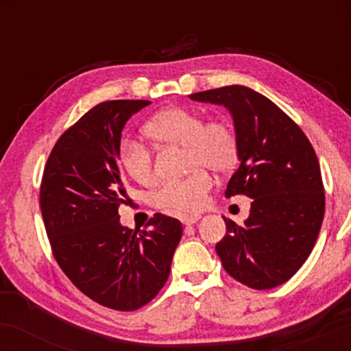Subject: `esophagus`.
Returning <instances> with one entry per match:
<instances>
[{
	"instance_id": "34e87169",
	"label": "esophagus",
	"mask_w": 351,
	"mask_h": 351,
	"mask_svg": "<svg viewBox=\"0 0 351 351\" xmlns=\"http://www.w3.org/2000/svg\"><path fill=\"white\" fill-rule=\"evenodd\" d=\"M199 219H201V216H198V215H195V216H183V217H181V223H183L184 226H191V224L198 223Z\"/></svg>"
}]
</instances>
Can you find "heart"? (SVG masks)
Here are the masks:
<instances>
[{
  "mask_svg": "<svg viewBox=\"0 0 351 351\" xmlns=\"http://www.w3.org/2000/svg\"><path fill=\"white\" fill-rule=\"evenodd\" d=\"M148 135L160 143L184 147L186 178L165 181L152 193V204L176 215H188L203 208L213 178L206 168L219 175L234 170L239 160V140L228 122H206L195 110L165 108L147 123ZM119 163L132 180L150 184L155 180L153 152L134 136H123L119 145Z\"/></svg>",
  "mask_w": 351,
  "mask_h": 351,
  "instance_id": "b5f03b06",
  "label": "heart"
}]
</instances>
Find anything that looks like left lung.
Wrapping results in <instances>:
<instances>
[{
    "label": "left lung",
    "mask_w": 351,
    "mask_h": 351,
    "mask_svg": "<svg viewBox=\"0 0 351 351\" xmlns=\"http://www.w3.org/2000/svg\"><path fill=\"white\" fill-rule=\"evenodd\" d=\"M229 110L239 140V168L226 198L252 199L244 226L224 217L226 236L216 244L223 267L257 291L287 282L315 245L325 213L320 165L304 132L272 100L244 86L189 95Z\"/></svg>",
    "instance_id": "1"
}]
</instances>
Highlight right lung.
Listing matches in <instances>:
<instances>
[{"label": "right lung", "mask_w": 351, "mask_h": 351, "mask_svg": "<svg viewBox=\"0 0 351 351\" xmlns=\"http://www.w3.org/2000/svg\"><path fill=\"white\" fill-rule=\"evenodd\" d=\"M150 100H108L87 112L52 148L39 204L56 261L80 292L130 312L148 304L170 276L181 223L155 215L150 229L122 226L127 189L119 163L122 130Z\"/></svg>", "instance_id": "add662e5"}]
</instances>
